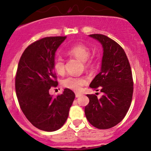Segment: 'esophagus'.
Listing matches in <instances>:
<instances>
[{"label": "esophagus", "instance_id": "esophagus-1", "mask_svg": "<svg viewBox=\"0 0 151 151\" xmlns=\"http://www.w3.org/2000/svg\"><path fill=\"white\" fill-rule=\"evenodd\" d=\"M81 96V93H76V98H79Z\"/></svg>", "mask_w": 151, "mask_h": 151}]
</instances>
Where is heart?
Segmentation results:
<instances>
[{
  "mask_svg": "<svg viewBox=\"0 0 151 151\" xmlns=\"http://www.w3.org/2000/svg\"><path fill=\"white\" fill-rule=\"evenodd\" d=\"M65 53L68 55H71L83 62L86 68H90L92 66L93 63L89 60L91 50L86 45L82 43H77L68 47L65 50ZM54 70L58 74H61L65 72V63L62 57L58 56L54 60L53 62ZM87 80L84 77H75V76H69L63 81L62 83L67 88L73 91H80L83 86L86 84Z\"/></svg>",
  "mask_w": 151,
  "mask_h": 151,
  "instance_id": "obj_1",
  "label": "heart"
}]
</instances>
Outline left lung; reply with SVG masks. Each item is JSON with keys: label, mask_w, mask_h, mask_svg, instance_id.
I'll list each match as a JSON object with an SVG mask.
<instances>
[{"label": "left lung", "mask_w": 151, "mask_h": 151, "mask_svg": "<svg viewBox=\"0 0 151 151\" xmlns=\"http://www.w3.org/2000/svg\"><path fill=\"white\" fill-rule=\"evenodd\" d=\"M102 45L103 58L99 73L90 84L101 89L103 96L87 95L89 103L85 108L86 118L98 129L116 126L126 116L131 103L133 82L131 68L124 50L119 44L101 34L89 35Z\"/></svg>", "instance_id": "8db88e82"}]
</instances>
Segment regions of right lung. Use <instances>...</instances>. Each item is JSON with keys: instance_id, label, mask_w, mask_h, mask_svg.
<instances>
[{"instance_id": "1", "label": "right lung", "mask_w": 151, "mask_h": 151, "mask_svg": "<svg viewBox=\"0 0 151 151\" xmlns=\"http://www.w3.org/2000/svg\"><path fill=\"white\" fill-rule=\"evenodd\" d=\"M66 36L46 37L30 44L22 54L16 76V91L22 111L33 126L44 131L60 129L66 121L75 93H49L58 82L54 73L55 52Z\"/></svg>"}]
</instances>
